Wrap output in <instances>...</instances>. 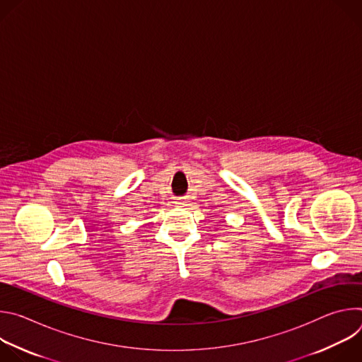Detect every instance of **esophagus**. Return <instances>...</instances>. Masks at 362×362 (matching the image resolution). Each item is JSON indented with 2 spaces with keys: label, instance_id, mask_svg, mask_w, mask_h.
<instances>
[{
  "label": "esophagus",
  "instance_id": "obj_1",
  "mask_svg": "<svg viewBox=\"0 0 362 362\" xmlns=\"http://www.w3.org/2000/svg\"><path fill=\"white\" fill-rule=\"evenodd\" d=\"M177 203H179V204H183V203H182V202H177Z\"/></svg>",
  "mask_w": 362,
  "mask_h": 362
}]
</instances>
